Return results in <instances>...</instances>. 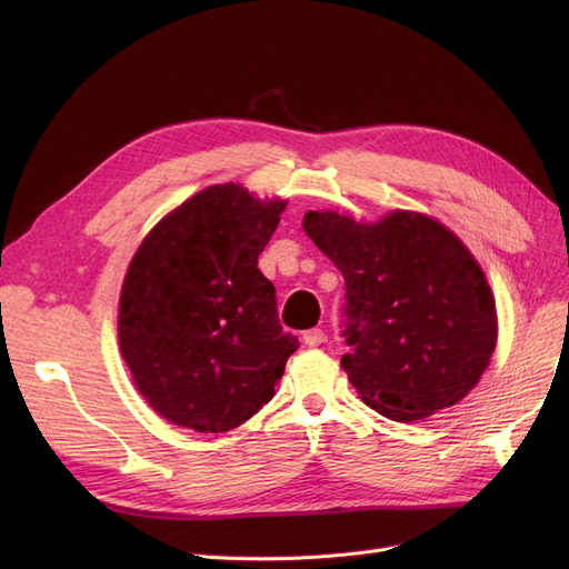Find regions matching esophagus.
<instances>
[{"label":"esophagus","instance_id":"34e87169","mask_svg":"<svg viewBox=\"0 0 569 569\" xmlns=\"http://www.w3.org/2000/svg\"><path fill=\"white\" fill-rule=\"evenodd\" d=\"M305 343H307V346H320V343H325V332L320 330V327H313V330L305 332Z\"/></svg>","mask_w":569,"mask_h":569}]
</instances>
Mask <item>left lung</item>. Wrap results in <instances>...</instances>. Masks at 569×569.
<instances>
[{
	"label": "left lung",
	"mask_w": 569,
	"mask_h": 569,
	"mask_svg": "<svg viewBox=\"0 0 569 569\" xmlns=\"http://www.w3.org/2000/svg\"><path fill=\"white\" fill-rule=\"evenodd\" d=\"M305 232L346 279L341 357L367 406L415 422L459 403L496 348V302L482 267L431 217L357 223L307 212Z\"/></svg>",
	"instance_id": "8db88e82"
}]
</instances>
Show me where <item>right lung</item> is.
Segmentation results:
<instances>
[{"instance_id": "add662e5", "label": "right lung", "mask_w": 569, "mask_h": 569, "mask_svg": "<svg viewBox=\"0 0 569 569\" xmlns=\"http://www.w3.org/2000/svg\"><path fill=\"white\" fill-rule=\"evenodd\" d=\"M286 200L209 187L163 217L119 297V350L144 401L198 433L244 425L300 341L283 335L277 290L258 269Z\"/></svg>"}]
</instances>
